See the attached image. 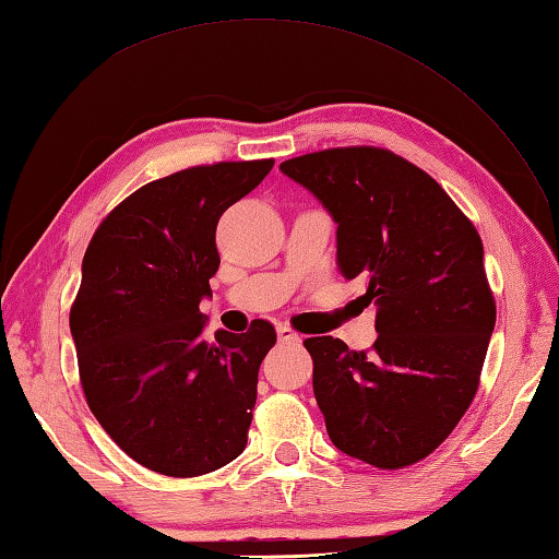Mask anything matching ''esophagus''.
<instances>
[{
	"label": "esophagus",
	"instance_id": "esophagus-1",
	"mask_svg": "<svg viewBox=\"0 0 559 559\" xmlns=\"http://www.w3.org/2000/svg\"><path fill=\"white\" fill-rule=\"evenodd\" d=\"M276 331H278V341H281V343H298V341H300L298 331L290 329L288 324H278Z\"/></svg>",
	"mask_w": 559,
	"mask_h": 559
}]
</instances>
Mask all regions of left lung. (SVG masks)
<instances>
[{"instance_id":"8db88e82","label":"left lung","mask_w":559,"mask_h":559,"mask_svg":"<svg viewBox=\"0 0 559 559\" xmlns=\"http://www.w3.org/2000/svg\"><path fill=\"white\" fill-rule=\"evenodd\" d=\"M281 170L334 216L338 271L377 305L370 350L305 338L326 432L343 454L406 468L444 442L480 384L497 317L480 235L430 175L386 148H326Z\"/></svg>"}]
</instances>
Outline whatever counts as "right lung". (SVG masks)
<instances>
[{
  "label": "right lung",
  "mask_w": 559,
  "mask_h": 559,
  "mask_svg": "<svg viewBox=\"0 0 559 559\" xmlns=\"http://www.w3.org/2000/svg\"><path fill=\"white\" fill-rule=\"evenodd\" d=\"M271 168L228 160L153 180L103 218L83 254L69 312L83 394L115 444L163 476H204L247 447L276 329L257 319L209 341L199 302L221 264L223 211Z\"/></svg>",
  "instance_id": "1"
}]
</instances>
